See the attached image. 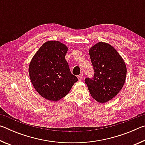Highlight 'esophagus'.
<instances>
[{"mask_svg":"<svg viewBox=\"0 0 145 145\" xmlns=\"http://www.w3.org/2000/svg\"><path fill=\"white\" fill-rule=\"evenodd\" d=\"M82 78H83V77H82V74H80V75L78 76V79L79 81H81V80H82Z\"/></svg>","mask_w":145,"mask_h":145,"instance_id":"34e87169","label":"esophagus"}]
</instances>
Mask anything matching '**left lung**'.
<instances>
[{"instance_id": "left-lung-1", "label": "left lung", "mask_w": 145, "mask_h": 145, "mask_svg": "<svg viewBox=\"0 0 145 145\" xmlns=\"http://www.w3.org/2000/svg\"><path fill=\"white\" fill-rule=\"evenodd\" d=\"M94 76L86 78L91 97L105 103L116 96L125 82L127 68L118 52L109 44L99 42L89 50Z\"/></svg>"}]
</instances>
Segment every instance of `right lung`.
<instances>
[{"mask_svg": "<svg viewBox=\"0 0 145 145\" xmlns=\"http://www.w3.org/2000/svg\"><path fill=\"white\" fill-rule=\"evenodd\" d=\"M67 51V46L59 41H46L31 61L29 74L31 82L44 99L54 102L59 100L78 80L70 72L65 59Z\"/></svg>", "mask_w": 145, "mask_h": 145, "instance_id": "1", "label": "right lung"}]
</instances>
